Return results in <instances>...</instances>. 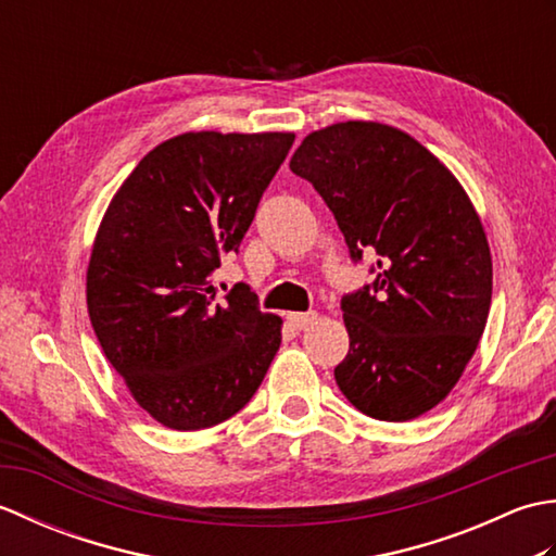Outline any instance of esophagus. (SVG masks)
Wrapping results in <instances>:
<instances>
[{
    "label": "esophagus",
    "instance_id": "esophagus-1",
    "mask_svg": "<svg viewBox=\"0 0 556 556\" xmlns=\"http://www.w3.org/2000/svg\"><path fill=\"white\" fill-rule=\"evenodd\" d=\"M315 320H317V313L315 311H311V313H291L289 315V323L296 327V329H308Z\"/></svg>",
    "mask_w": 556,
    "mask_h": 556
}]
</instances>
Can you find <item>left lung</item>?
Wrapping results in <instances>:
<instances>
[{"label":"left lung","instance_id":"1","mask_svg":"<svg viewBox=\"0 0 556 556\" xmlns=\"http://www.w3.org/2000/svg\"><path fill=\"white\" fill-rule=\"evenodd\" d=\"M289 167L332 210L351 257H377L372 285L341 299V394L387 422L432 410L473 358L492 301L490 243L464 186L416 138L380 122L313 131Z\"/></svg>","mask_w":556,"mask_h":556}]
</instances>
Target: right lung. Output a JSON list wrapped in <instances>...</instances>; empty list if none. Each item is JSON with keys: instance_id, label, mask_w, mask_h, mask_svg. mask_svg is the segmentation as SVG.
Wrapping results in <instances>:
<instances>
[{"instance_id": "obj_1", "label": "right lung", "mask_w": 556, "mask_h": 556, "mask_svg": "<svg viewBox=\"0 0 556 556\" xmlns=\"http://www.w3.org/2000/svg\"><path fill=\"white\" fill-rule=\"evenodd\" d=\"M293 134L188 131L152 148L110 200L86 299L96 337L136 404L169 430L239 413L281 344V317L212 275L239 251Z\"/></svg>"}]
</instances>
